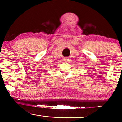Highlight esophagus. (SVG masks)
Instances as JSON below:
<instances>
[{
	"label": "esophagus",
	"instance_id": "obj_1",
	"mask_svg": "<svg viewBox=\"0 0 122 122\" xmlns=\"http://www.w3.org/2000/svg\"><path fill=\"white\" fill-rule=\"evenodd\" d=\"M68 60H69V59H68V57H66V58L65 59V62H68Z\"/></svg>",
	"mask_w": 122,
	"mask_h": 122
}]
</instances>
